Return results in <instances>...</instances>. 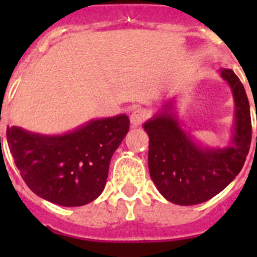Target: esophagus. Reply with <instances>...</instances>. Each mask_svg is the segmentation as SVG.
Instances as JSON below:
<instances>
[{
	"instance_id": "obj_1",
	"label": "esophagus",
	"mask_w": 257,
	"mask_h": 257,
	"mask_svg": "<svg viewBox=\"0 0 257 257\" xmlns=\"http://www.w3.org/2000/svg\"><path fill=\"white\" fill-rule=\"evenodd\" d=\"M147 118H148L147 110L141 109V108H139V109L133 110V112H132V114H131V123H132V125H133V126H139V125H141V124L144 123L145 119H147Z\"/></svg>"
}]
</instances>
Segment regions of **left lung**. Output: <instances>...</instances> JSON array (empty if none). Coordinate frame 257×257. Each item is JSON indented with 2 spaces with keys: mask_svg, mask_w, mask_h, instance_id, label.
Wrapping results in <instances>:
<instances>
[{
  "mask_svg": "<svg viewBox=\"0 0 257 257\" xmlns=\"http://www.w3.org/2000/svg\"><path fill=\"white\" fill-rule=\"evenodd\" d=\"M235 100V124L226 148H203L181 129L172 102L144 123L149 136L148 165L158 190L170 203L196 205L224 190L242 169L251 144L250 105L245 88L231 69L220 71ZM257 142V138H256Z\"/></svg>",
  "mask_w": 257,
  "mask_h": 257,
  "instance_id": "obj_1",
  "label": "left lung"
}]
</instances>
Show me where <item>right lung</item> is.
Segmentation results:
<instances>
[{
    "label": "right lung",
    "mask_w": 257,
    "mask_h": 257,
    "mask_svg": "<svg viewBox=\"0 0 257 257\" xmlns=\"http://www.w3.org/2000/svg\"><path fill=\"white\" fill-rule=\"evenodd\" d=\"M129 131L125 114L88 121L63 136L7 128V143L28 188L62 206H82L102 194L110 159Z\"/></svg>",
    "instance_id": "1"
}]
</instances>
